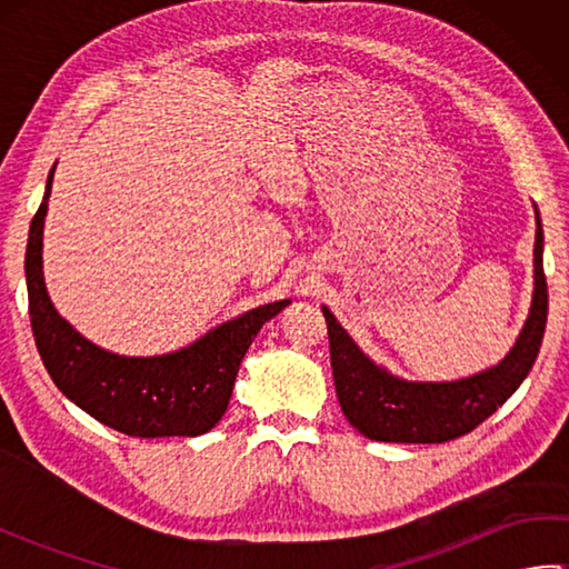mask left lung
Returning <instances> with one entry per match:
<instances>
[{
  "instance_id": "left-lung-1",
  "label": "left lung",
  "mask_w": 569,
  "mask_h": 569,
  "mask_svg": "<svg viewBox=\"0 0 569 569\" xmlns=\"http://www.w3.org/2000/svg\"><path fill=\"white\" fill-rule=\"evenodd\" d=\"M536 288L530 312L511 352L497 367L457 381H406L361 352L332 312L322 306L330 335L335 391L345 418L369 440L447 442L475 430L509 401L540 352L548 322V283L542 271V227L536 210Z\"/></svg>"
}]
</instances>
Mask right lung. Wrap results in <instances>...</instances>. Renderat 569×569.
Masks as SVG:
<instances>
[{"label": "right lung", "instance_id": "obj_1", "mask_svg": "<svg viewBox=\"0 0 569 569\" xmlns=\"http://www.w3.org/2000/svg\"><path fill=\"white\" fill-rule=\"evenodd\" d=\"M53 171L56 166L27 244L31 330L53 383L84 413L129 438H196L212 430L224 416L253 337L291 300L253 308L171 355L119 357L92 345L58 316L43 283V220Z\"/></svg>", "mask_w": 569, "mask_h": 569}]
</instances>
